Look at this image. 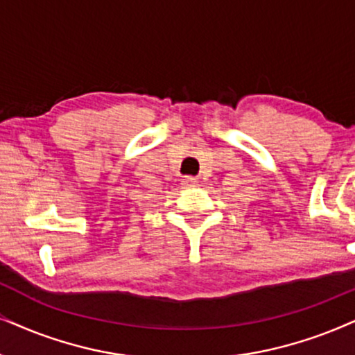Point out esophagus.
I'll list each match as a JSON object with an SVG mask.
<instances>
[{
  "label": "esophagus",
  "instance_id": "34e87169",
  "mask_svg": "<svg viewBox=\"0 0 355 355\" xmlns=\"http://www.w3.org/2000/svg\"><path fill=\"white\" fill-rule=\"evenodd\" d=\"M182 185H183V187H195V185H196V178H193V177H183V178H182Z\"/></svg>",
  "mask_w": 355,
  "mask_h": 355
}]
</instances>
